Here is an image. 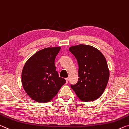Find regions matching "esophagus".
<instances>
[{"label":"esophagus","instance_id":"esophagus-1","mask_svg":"<svg viewBox=\"0 0 129 129\" xmlns=\"http://www.w3.org/2000/svg\"><path fill=\"white\" fill-rule=\"evenodd\" d=\"M65 80H66V82H67V83H68V81H69V78H65Z\"/></svg>","mask_w":129,"mask_h":129}]
</instances>
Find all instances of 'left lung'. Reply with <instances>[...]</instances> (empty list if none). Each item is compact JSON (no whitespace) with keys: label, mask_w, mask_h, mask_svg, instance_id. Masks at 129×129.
<instances>
[{"label":"left lung","mask_w":129,"mask_h":129,"mask_svg":"<svg viewBox=\"0 0 129 129\" xmlns=\"http://www.w3.org/2000/svg\"><path fill=\"white\" fill-rule=\"evenodd\" d=\"M79 65L78 82L71 87L84 102L97 100L107 87L109 71L105 57L91 46L80 45L70 47Z\"/></svg>","instance_id":"left-lung-1"}]
</instances>
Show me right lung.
I'll list each match as a JSON object with an SVG mask.
<instances>
[{"label":"right lung","mask_w":129,"mask_h":129,"mask_svg":"<svg viewBox=\"0 0 129 129\" xmlns=\"http://www.w3.org/2000/svg\"><path fill=\"white\" fill-rule=\"evenodd\" d=\"M60 49V47L45 48L35 53L25 64L21 74L22 84L33 100L47 103L66 82L55 71L54 60Z\"/></svg>","instance_id":"obj_1"}]
</instances>
